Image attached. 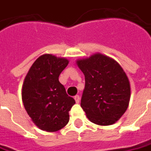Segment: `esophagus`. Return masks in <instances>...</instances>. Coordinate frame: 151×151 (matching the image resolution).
<instances>
[{
	"instance_id": "obj_1",
	"label": "esophagus",
	"mask_w": 151,
	"mask_h": 151,
	"mask_svg": "<svg viewBox=\"0 0 151 151\" xmlns=\"http://www.w3.org/2000/svg\"><path fill=\"white\" fill-rule=\"evenodd\" d=\"M74 99H75L76 103L78 104L80 102V96L79 95H76V96H74Z\"/></svg>"
}]
</instances>
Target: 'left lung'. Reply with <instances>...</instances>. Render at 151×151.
<instances>
[{
	"label": "left lung",
	"instance_id": "1",
	"mask_svg": "<svg viewBox=\"0 0 151 151\" xmlns=\"http://www.w3.org/2000/svg\"><path fill=\"white\" fill-rule=\"evenodd\" d=\"M77 64L85 77L81 107L88 119L99 125H110L127 109L130 86L116 61L98 53Z\"/></svg>",
	"mask_w": 151,
	"mask_h": 151
}]
</instances>
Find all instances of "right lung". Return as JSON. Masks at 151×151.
Wrapping results in <instances>:
<instances>
[{"instance_id": "add662e5", "label": "right lung", "mask_w": 151, "mask_h": 151, "mask_svg": "<svg viewBox=\"0 0 151 151\" xmlns=\"http://www.w3.org/2000/svg\"><path fill=\"white\" fill-rule=\"evenodd\" d=\"M68 64L65 58L42 55L34 62L24 81V107L34 124L47 132L65 126L69 120L68 113L75 104L58 80Z\"/></svg>"}]
</instances>
